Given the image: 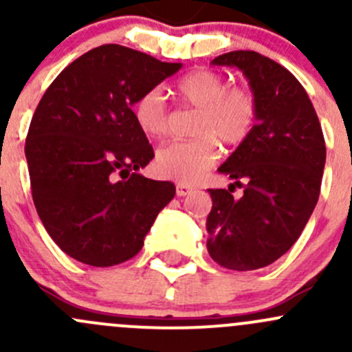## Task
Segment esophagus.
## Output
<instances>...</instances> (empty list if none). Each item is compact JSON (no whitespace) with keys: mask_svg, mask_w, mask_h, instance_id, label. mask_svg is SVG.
<instances>
[{"mask_svg":"<svg viewBox=\"0 0 352 352\" xmlns=\"http://www.w3.org/2000/svg\"><path fill=\"white\" fill-rule=\"evenodd\" d=\"M192 190V187L187 184H177V196H187Z\"/></svg>","mask_w":352,"mask_h":352,"instance_id":"1","label":"esophagus"}]
</instances>
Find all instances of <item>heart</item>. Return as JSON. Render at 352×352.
I'll list each match as a JSON object with an SVG mask.
<instances>
[{
  "mask_svg": "<svg viewBox=\"0 0 352 352\" xmlns=\"http://www.w3.org/2000/svg\"><path fill=\"white\" fill-rule=\"evenodd\" d=\"M177 94L187 104L197 107L190 141H175L155 158L160 175L192 184L201 179L218 160V141L228 146L243 143L257 120V98L242 85H230L221 73L211 69H194L180 78ZM133 117L144 136L162 140L168 131L170 116L165 97L160 88L146 90L133 105Z\"/></svg>",
  "mask_w": 352,
  "mask_h": 352,
  "instance_id": "1",
  "label": "heart"
}]
</instances>
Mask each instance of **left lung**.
I'll use <instances>...</instances> for the list:
<instances>
[{"label": "left lung", "mask_w": 352, "mask_h": 352, "mask_svg": "<svg viewBox=\"0 0 352 352\" xmlns=\"http://www.w3.org/2000/svg\"><path fill=\"white\" fill-rule=\"evenodd\" d=\"M212 65L239 67L258 110L252 133L218 168L232 186L245 182L243 196L208 189V252L223 267L254 271L300 239L320 196L325 140L307 91L285 66L254 51L226 52Z\"/></svg>", "instance_id": "obj_1"}]
</instances>
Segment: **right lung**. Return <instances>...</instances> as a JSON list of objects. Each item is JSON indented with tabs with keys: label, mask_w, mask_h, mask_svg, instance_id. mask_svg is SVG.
Here are the masks:
<instances>
[{
	"label": "right lung",
	"mask_w": 352,
	"mask_h": 352,
	"mask_svg": "<svg viewBox=\"0 0 352 352\" xmlns=\"http://www.w3.org/2000/svg\"><path fill=\"white\" fill-rule=\"evenodd\" d=\"M180 67L105 44L65 67L38 102L25 143L32 197L69 257L94 267L129 261L175 196L172 182L138 173L155 153L133 105Z\"/></svg>",
	"instance_id": "1"
}]
</instances>
